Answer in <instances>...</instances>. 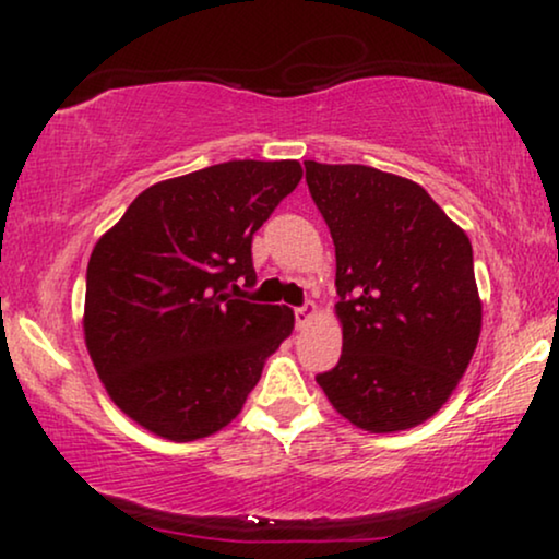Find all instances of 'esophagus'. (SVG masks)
<instances>
[{
    "mask_svg": "<svg viewBox=\"0 0 559 559\" xmlns=\"http://www.w3.org/2000/svg\"><path fill=\"white\" fill-rule=\"evenodd\" d=\"M316 312H318L316 302H305L302 308H295V323H297V328H305V325H308L310 320L316 318Z\"/></svg>",
    "mask_w": 559,
    "mask_h": 559,
    "instance_id": "1",
    "label": "esophagus"
}]
</instances>
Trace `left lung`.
Returning a JSON list of instances; mask_svg holds the SVG:
<instances>
[{"label":"left lung","instance_id":"1","mask_svg":"<svg viewBox=\"0 0 559 559\" xmlns=\"http://www.w3.org/2000/svg\"><path fill=\"white\" fill-rule=\"evenodd\" d=\"M335 243L343 354L318 373L335 412L369 432L430 419L480 335L471 239L417 182L366 165L305 163Z\"/></svg>","mask_w":559,"mask_h":559}]
</instances>
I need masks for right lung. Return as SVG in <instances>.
Wrapping results in <instances>:
<instances>
[{
	"instance_id": "obj_1",
	"label": "right lung",
	"mask_w": 559,
	"mask_h": 559,
	"mask_svg": "<svg viewBox=\"0 0 559 559\" xmlns=\"http://www.w3.org/2000/svg\"><path fill=\"white\" fill-rule=\"evenodd\" d=\"M302 178L297 159H231L155 182L96 241L83 335L111 402L190 442L239 415L293 333L285 305L247 302L251 239Z\"/></svg>"
}]
</instances>
